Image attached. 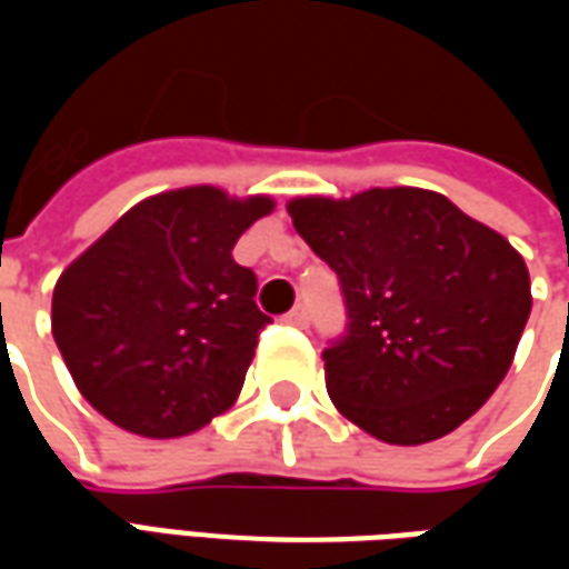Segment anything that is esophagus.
Returning a JSON list of instances; mask_svg holds the SVG:
<instances>
[{
  "mask_svg": "<svg viewBox=\"0 0 569 569\" xmlns=\"http://www.w3.org/2000/svg\"><path fill=\"white\" fill-rule=\"evenodd\" d=\"M286 322H289V326H296V329H305V326L310 322L308 305H296V308L286 313Z\"/></svg>",
  "mask_w": 569,
  "mask_h": 569,
  "instance_id": "1",
  "label": "esophagus"
}]
</instances>
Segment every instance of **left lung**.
<instances>
[{"mask_svg":"<svg viewBox=\"0 0 569 569\" xmlns=\"http://www.w3.org/2000/svg\"><path fill=\"white\" fill-rule=\"evenodd\" d=\"M341 283L347 326L322 350L326 390L390 445L441 439L488 402L530 317L512 243L423 188L289 203Z\"/></svg>","mask_w":569,"mask_h":569,"instance_id":"obj_1","label":"left lung"}]
</instances>
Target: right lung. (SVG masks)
<instances>
[{"mask_svg":"<svg viewBox=\"0 0 569 569\" xmlns=\"http://www.w3.org/2000/svg\"><path fill=\"white\" fill-rule=\"evenodd\" d=\"M268 198L210 186L137 203L54 286L51 329L81 396L149 439H176L234 406L259 332V280L231 249Z\"/></svg>","mask_w":569,"mask_h":569,"instance_id":"right-lung-1","label":"right lung"}]
</instances>
